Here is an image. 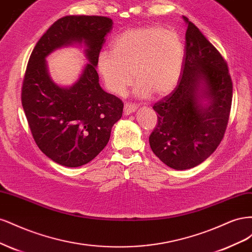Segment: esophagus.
<instances>
[{
	"instance_id": "obj_1",
	"label": "esophagus",
	"mask_w": 252,
	"mask_h": 252,
	"mask_svg": "<svg viewBox=\"0 0 252 252\" xmlns=\"http://www.w3.org/2000/svg\"><path fill=\"white\" fill-rule=\"evenodd\" d=\"M136 109V105L135 104H132V103H125L124 105V112L126 114H129L131 113L133 111H135Z\"/></svg>"
}]
</instances>
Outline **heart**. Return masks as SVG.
Returning a JSON list of instances; mask_svg holds the SVG:
<instances>
[{"label":"heart","mask_w":252,"mask_h":252,"mask_svg":"<svg viewBox=\"0 0 252 252\" xmlns=\"http://www.w3.org/2000/svg\"><path fill=\"white\" fill-rule=\"evenodd\" d=\"M184 59V44L177 32L149 25L117 36L112 51L98 55L97 69L113 94H123L134 77L139 96L161 97L177 87Z\"/></svg>","instance_id":"b5f03b06"}]
</instances>
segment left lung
<instances>
[{"label": "left lung", "mask_w": 252, "mask_h": 252, "mask_svg": "<svg viewBox=\"0 0 252 252\" xmlns=\"http://www.w3.org/2000/svg\"><path fill=\"white\" fill-rule=\"evenodd\" d=\"M183 18L187 30L181 78L169 94L155 103L158 124L149 136L154 154L177 170L197 166L218 148L232 102V81L225 59L193 23ZM201 83L204 89L200 94ZM200 96L211 100L206 109L198 104Z\"/></svg>", "instance_id": "left-lung-1"}]
</instances>
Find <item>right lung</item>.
<instances>
[{
  "mask_svg": "<svg viewBox=\"0 0 252 252\" xmlns=\"http://www.w3.org/2000/svg\"><path fill=\"white\" fill-rule=\"evenodd\" d=\"M113 22L101 16H67L59 19L36 43L29 58L21 100L33 140L52 161L79 167L105 148L113 124L123 113V102L98 84L95 70L105 35ZM84 40L90 64L69 89L49 78L44 58L56 48Z\"/></svg>",
  "mask_w": 252,
  "mask_h": 252,
  "instance_id": "right-lung-1",
  "label": "right lung"
}]
</instances>
